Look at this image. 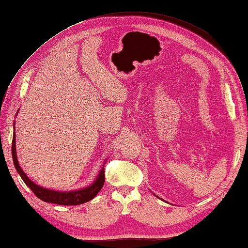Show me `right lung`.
Instances as JSON below:
<instances>
[{
  "label": "right lung",
  "instance_id": "1",
  "mask_svg": "<svg viewBox=\"0 0 248 248\" xmlns=\"http://www.w3.org/2000/svg\"><path fill=\"white\" fill-rule=\"evenodd\" d=\"M12 152H13V160L16 170H17L18 173L22 178L24 183L28 186L31 192H33L39 199L44 200L45 202H51L62 205H77L82 204L84 202H87L89 200L94 198V196L100 192V189L102 188L104 184V168H102L101 171L99 172L98 178L96 179L91 186L78 189V191L73 192H57L53 191V189L45 188L40 186H37L31 179L25 175V172L22 170V168L20 167L18 159H17V152H16V134L14 133L13 136V143H12Z\"/></svg>",
  "mask_w": 248,
  "mask_h": 248
}]
</instances>
